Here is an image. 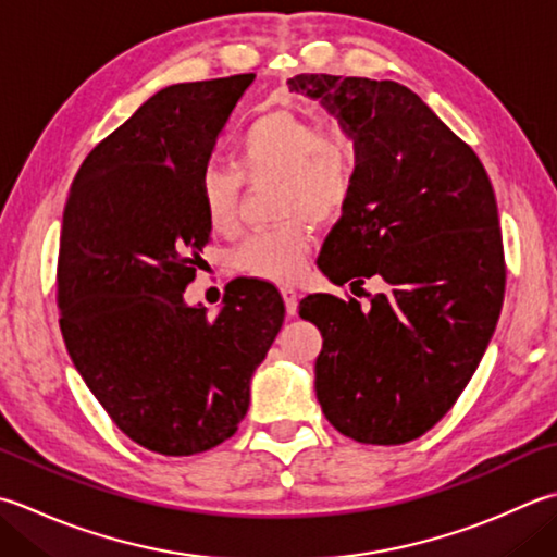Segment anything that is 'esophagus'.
Here are the masks:
<instances>
[{
	"label": "esophagus",
	"instance_id": "34e87169",
	"mask_svg": "<svg viewBox=\"0 0 557 557\" xmlns=\"http://www.w3.org/2000/svg\"><path fill=\"white\" fill-rule=\"evenodd\" d=\"M280 292H282V299H285L287 313H289V315L297 313V289H294L292 285H285Z\"/></svg>",
	"mask_w": 557,
	"mask_h": 557
}]
</instances>
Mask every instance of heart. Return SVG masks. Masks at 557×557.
<instances>
[{"label": "heart", "mask_w": 557, "mask_h": 557, "mask_svg": "<svg viewBox=\"0 0 557 557\" xmlns=\"http://www.w3.org/2000/svg\"><path fill=\"white\" fill-rule=\"evenodd\" d=\"M238 173L210 166L200 176V200L216 234H234L242 220L244 178L275 181L272 202L285 222L248 236L234 260L260 280L289 282L309 253V220L331 222L355 190V149L343 135L315 133L307 120L289 111L258 117L236 145Z\"/></svg>", "instance_id": "b5f03b06"}]
</instances>
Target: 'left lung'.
Segmentation results:
<instances>
[{"label":"left lung","mask_w":557,"mask_h":557,"mask_svg":"<svg viewBox=\"0 0 557 557\" xmlns=\"http://www.w3.org/2000/svg\"><path fill=\"white\" fill-rule=\"evenodd\" d=\"M355 145V190L321 248L333 285L379 275L372 307L301 299L323 335L315 398L362 444H406L461 396L495 333L505 253L493 185L475 151L398 82L297 74Z\"/></svg>","instance_id":"left-lung-1"}]
</instances>
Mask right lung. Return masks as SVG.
<instances>
[{
  "label": "right lung",
  "instance_id": "add662e5",
  "mask_svg": "<svg viewBox=\"0 0 557 557\" xmlns=\"http://www.w3.org/2000/svg\"><path fill=\"white\" fill-rule=\"evenodd\" d=\"M256 74L173 84L91 149L62 214L58 304L72 364L129 440L190 456L232 437L285 321L263 280L210 319L183 299L212 226L200 176Z\"/></svg>",
  "mask_w": 557,
  "mask_h": 557
}]
</instances>
